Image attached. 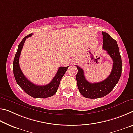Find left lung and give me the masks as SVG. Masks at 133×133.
<instances>
[{
    "label": "left lung",
    "instance_id": "1",
    "mask_svg": "<svg viewBox=\"0 0 133 133\" xmlns=\"http://www.w3.org/2000/svg\"><path fill=\"white\" fill-rule=\"evenodd\" d=\"M103 49L112 59L113 64L111 73L107 78L101 82L90 83L85 78L84 70L79 66L76 75L77 87L81 94L88 98L103 97L111 91L118 83L121 75L122 61L116 40L112 39L108 33L102 31Z\"/></svg>",
    "mask_w": 133,
    "mask_h": 133
}]
</instances>
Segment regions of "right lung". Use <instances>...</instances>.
I'll return each instance as SVG.
<instances>
[{"label":"right lung","instance_id":"obj_1","mask_svg":"<svg viewBox=\"0 0 133 133\" xmlns=\"http://www.w3.org/2000/svg\"><path fill=\"white\" fill-rule=\"evenodd\" d=\"M33 34L29 35L24 37L18 46L17 51L16 53L14 60L13 63V74L17 84L23 90L24 92L29 96L34 98H47L55 95L57 92V89L59 86L60 80L63 77L67 70V67H60L57 73L48 84L44 85H39L33 84L30 82L23 75L19 66V57L21 56L22 49L23 47L24 42L28 37L31 36Z\"/></svg>","mask_w":133,"mask_h":133}]
</instances>
